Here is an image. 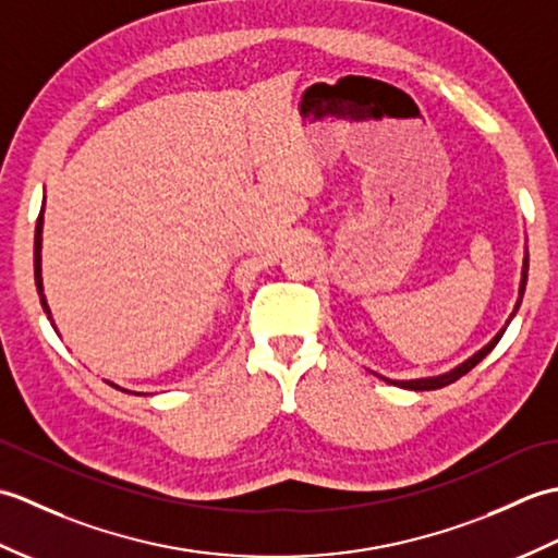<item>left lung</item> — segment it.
Instances as JSON below:
<instances>
[{"mask_svg": "<svg viewBox=\"0 0 558 558\" xmlns=\"http://www.w3.org/2000/svg\"><path fill=\"white\" fill-rule=\"evenodd\" d=\"M527 268H530V254H527V246H525V258H523V270H520V288H518V302H515V306H513V312H511V316H508V322H506V326L499 330V333H496L487 345H484L482 350H477L475 354H472V357H468L465 362H460L458 366H453V369H448V372H444V374H436V376H420V378H405V381H398V378H388V376H384V374H376V372H372V374H376L378 378H384L386 384H393V386H398V388H408V390H434V388H444V386H448V384H453V381H458L460 376H465L472 366H477L484 357H487V354L496 348V342L501 340V336L506 333V328H508V324H511V318L515 316V312L520 310V302H523V294H525V286H527Z\"/></svg>", "mask_w": 558, "mask_h": 558, "instance_id": "obj_1", "label": "left lung"}]
</instances>
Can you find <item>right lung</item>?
Instances as JSON below:
<instances>
[{"instance_id":"obj_1","label":"right lung","mask_w":558,"mask_h":558,"mask_svg":"<svg viewBox=\"0 0 558 558\" xmlns=\"http://www.w3.org/2000/svg\"><path fill=\"white\" fill-rule=\"evenodd\" d=\"M43 210H45V198H43ZM43 210H40V216H38V222H35V252H33V266H35V288H38V294H40V304H43V310H45L47 318H50L52 328L57 330V326H54V322H52V312H50V306H47V300H45V290H43V256H40V252H43V222H45V218H43ZM108 384H110L112 388H117V390H124V393H134V390L122 388V386H117V384H112V381H108ZM136 396H148V393H136Z\"/></svg>"}]
</instances>
